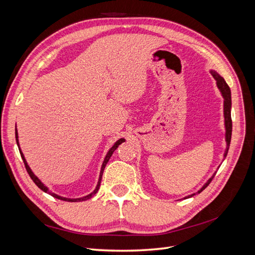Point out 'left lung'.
<instances>
[{"label": "left lung", "instance_id": "obj_1", "mask_svg": "<svg viewBox=\"0 0 255 255\" xmlns=\"http://www.w3.org/2000/svg\"><path fill=\"white\" fill-rule=\"evenodd\" d=\"M212 74L215 78V80L217 81V86H218L219 90L221 91L223 98H225V120H226V141H227V150L225 152V157H226L228 154V151H229V148H230L231 136H232V118H231V105H232V101H231V90H230V87L228 86L227 82L225 81V79L221 78V76L217 72L212 71ZM215 174H216V172L213 174L211 179L204 184V186L198 191V194H200V192L204 190L208 186V185H210V183L214 179ZM195 195L196 194H192L191 196H188L186 198H190Z\"/></svg>", "mask_w": 255, "mask_h": 255}]
</instances>
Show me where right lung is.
Masks as SVG:
<instances>
[{
	"label": "right lung",
	"mask_w": 255,
	"mask_h": 255,
	"mask_svg": "<svg viewBox=\"0 0 255 255\" xmlns=\"http://www.w3.org/2000/svg\"><path fill=\"white\" fill-rule=\"evenodd\" d=\"M16 140H17V144L19 145V140H18V132H17V128H16ZM126 140L123 139V138H121V139H119L117 142H116L112 148H111V150L109 151V153L106 154V156H105V159H104V161H103V165H102V168H101V172H100V177H99V182H98V185H97V187H96V189L91 192L90 195H88V196H86V197H83V198H79V199H68V198H64V197H60V196H57V195H55V194H53V192H51V191H49V189H48V187L47 186H44V185L40 182V180L38 179V177L32 172V170H30V168H29V166L27 165V163H26V160H25V158H24V155H23V153L21 152V150H20V146H19V151H20V154H21V157H22V159H23V163H24V166H25V168H26V171H27V173L29 174V176H30V179L33 180V182L37 185L38 187H39L41 190H43L44 192H48V194H50V195H52L54 198H56V199H59V200H64V201H69V202H80V201H85V200H88V199H90L92 196H95L97 192H98V190H99V188H100V184H101V180H102V175H103V171H104V168H105V166H106V164L109 163V160H110V158H111V156L113 155V153H114V151L118 148L119 146V144H121L122 142H125Z\"/></svg>",
	"instance_id": "add662e5"
}]
</instances>
